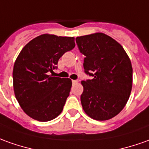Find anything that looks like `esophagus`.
<instances>
[{
  "label": "esophagus",
  "mask_w": 149,
  "mask_h": 149,
  "mask_svg": "<svg viewBox=\"0 0 149 149\" xmlns=\"http://www.w3.org/2000/svg\"><path fill=\"white\" fill-rule=\"evenodd\" d=\"M73 84H77L78 83V80H72Z\"/></svg>",
  "instance_id": "34e87169"
}]
</instances>
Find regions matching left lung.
<instances>
[{
  "mask_svg": "<svg viewBox=\"0 0 149 149\" xmlns=\"http://www.w3.org/2000/svg\"><path fill=\"white\" fill-rule=\"evenodd\" d=\"M75 40L86 57L85 73L92 77L81 82L83 109L93 119H110L123 110L131 94V60L123 46L104 33L79 36Z\"/></svg>",
  "mask_w": 149,
  "mask_h": 149,
  "instance_id": "obj_1",
  "label": "left lung"
}]
</instances>
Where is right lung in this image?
Returning a JSON list of instances; mask_svg holds the SVG:
<instances>
[{"label":"right lung","instance_id":"obj_1","mask_svg":"<svg viewBox=\"0 0 149 149\" xmlns=\"http://www.w3.org/2000/svg\"><path fill=\"white\" fill-rule=\"evenodd\" d=\"M74 46V37L44 34L26 44L17 57L13 70L14 94L22 110L33 119L48 122L62 111L72 82L49 73Z\"/></svg>","mask_w":149,"mask_h":149}]
</instances>
